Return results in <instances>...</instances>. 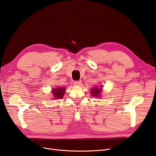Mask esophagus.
Listing matches in <instances>:
<instances>
[{
    "mask_svg": "<svg viewBox=\"0 0 156 156\" xmlns=\"http://www.w3.org/2000/svg\"><path fill=\"white\" fill-rule=\"evenodd\" d=\"M73 84H75V85H80L81 84V81H75L73 82Z\"/></svg>",
    "mask_w": 156,
    "mask_h": 156,
    "instance_id": "obj_1",
    "label": "esophagus"
}]
</instances>
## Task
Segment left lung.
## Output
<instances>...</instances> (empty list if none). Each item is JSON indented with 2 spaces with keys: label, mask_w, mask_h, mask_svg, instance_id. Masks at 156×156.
I'll return each mask as SVG.
<instances>
[{
  "label": "left lung",
  "mask_w": 156,
  "mask_h": 156,
  "mask_svg": "<svg viewBox=\"0 0 156 156\" xmlns=\"http://www.w3.org/2000/svg\"><path fill=\"white\" fill-rule=\"evenodd\" d=\"M101 92V88H98L97 87H96V88H94L91 90V93L92 94V96H95V97H98L99 96H100Z\"/></svg>",
  "instance_id": "left-lung-1"
}]
</instances>
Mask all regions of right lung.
<instances>
[{
  "mask_svg": "<svg viewBox=\"0 0 156 156\" xmlns=\"http://www.w3.org/2000/svg\"><path fill=\"white\" fill-rule=\"evenodd\" d=\"M65 90L66 88H56L53 89V92H52V94H53L55 99L62 98L65 92Z\"/></svg>",
  "mask_w": 156,
  "mask_h": 156,
  "instance_id": "add662e5",
  "label": "right lung"
}]
</instances>
